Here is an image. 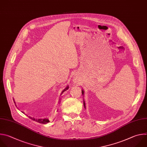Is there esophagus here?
<instances>
[{"label":"esophagus","mask_w":147,"mask_h":147,"mask_svg":"<svg viewBox=\"0 0 147 147\" xmlns=\"http://www.w3.org/2000/svg\"><path fill=\"white\" fill-rule=\"evenodd\" d=\"M75 78V79H74V81L76 82V81L77 80V78Z\"/></svg>","instance_id":"34e87169"}]
</instances>
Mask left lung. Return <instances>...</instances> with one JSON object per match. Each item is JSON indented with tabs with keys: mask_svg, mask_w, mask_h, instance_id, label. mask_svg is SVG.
I'll return each mask as SVG.
<instances>
[{
	"mask_svg": "<svg viewBox=\"0 0 147 147\" xmlns=\"http://www.w3.org/2000/svg\"><path fill=\"white\" fill-rule=\"evenodd\" d=\"M82 94L83 95V94H84V91L83 90H82ZM83 103H84V108H85V102L83 101Z\"/></svg>",
	"mask_w": 147,
	"mask_h": 147,
	"instance_id": "obj_1",
	"label": "left lung"
}]
</instances>
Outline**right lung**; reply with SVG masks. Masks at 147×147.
I'll list each match as a JSON object with an SVG mask.
<instances>
[{"label":"right lung","mask_w":147,"mask_h":147,"mask_svg":"<svg viewBox=\"0 0 147 147\" xmlns=\"http://www.w3.org/2000/svg\"><path fill=\"white\" fill-rule=\"evenodd\" d=\"M69 88V87L68 86H67V88H65V89H64V90L63 91V92H62V93L64 92H65V91H66ZM15 103V102H14ZM29 118H30V119H32L33 121H36V122H38V123H42V124H46V123H49L50 121H49V119H46V118H45V119H35V118H31V117H29Z\"/></svg>","instance_id":"add662e5"}]
</instances>
